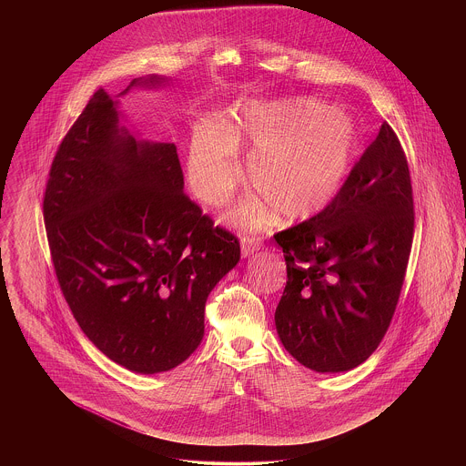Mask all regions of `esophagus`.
I'll list each match as a JSON object with an SVG mask.
<instances>
[{
	"label": "esophagus",
	"instance_id": "obj_1",
	"mask_svg": "<svg viewBox=\"0 0 466 466\" xmlns=\"http://www.w3.org/2000/svg\"><path fill=\"white\" fill-rule=\"evenodd\" d=\"M240 246H242V257H251L255 251L262 248V240L255 235H242L240 237Z\"/></svg>",
	"mask_w": 466,
	"mask_h": 466
}]
</instances>
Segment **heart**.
Here are the masks:
<instances>
[{
  "label": "heart",
  "instance_id": "heart-1",
  "mask_svg": "<svg viewBox=\"0 0 466 466\" xmlns=\"http://www.w3.org/2000/svg\"><path fill=\"white\" fill-rule=\"evenodd\" d=\"M237 141L257 150L249 183L262 198L233 209L231 218L248 228L264 226L278 208L299 220L325 209L342 190L357 145L350 115L314 100L248 104L228 113L218 129L196 131L188 152L192 192L204 204H222L242 181Z\"/></svg>",
  "mask_w": 466,
  "mask_h": 466
}]
</instances>
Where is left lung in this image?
<instances>
[{
    "instance_id": "left-lung-1",
    "label": "left lung",
    "mask_w": 466,
    "mask_h": 466,
    "mask_svg": "<svg viewBox=\"0 0 466 466\" xmlns=\"http://www.w3.org/2000/svg\"><path fill=\"white\" fill-rule=\"evenodd\" d=\"M412 235L409 165L384 122L339 196L274 235L289 278L274 323L299 364L339 373L377 350L399 303Z\"/></svg>"
}]
</instances>
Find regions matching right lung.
<instances>
[{"label":"right lung","mask_w":466,"mask_h":466,"mask_svg":"<svg viewBox=\"0 0 466 466\" xmlns=\"http://www.w3.org/2000/svg\"><path fill=\"white\" fill-rule=\"evenodd\" d=\"M167 78H134L157 87ZM102 87L61 141L43 200L56 274L82 332L143 375L185 362L204 335L213 287L238 264V238L183 188L174 143L139 141Z\"/></svg>","instance_id":"1"}]
</instances>
